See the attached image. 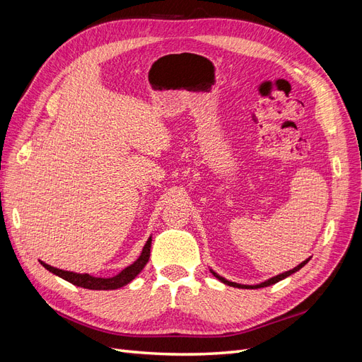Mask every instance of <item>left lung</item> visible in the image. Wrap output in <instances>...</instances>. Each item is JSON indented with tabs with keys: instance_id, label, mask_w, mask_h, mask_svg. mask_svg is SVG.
I'll return each mask as SVG.
<instances>
[{
	"instance_id": "8db88e82",
	"label": "left lung",
	"mask_w": 362,
	"mask_h": 362,
	"mask_svg": "<svg viewBox=\"0 0 362 362\" xmlns=\"http://www.w3.org/2000/svg\"><path fill=\"white\" fill-rule=\"evenodd\" d=\"M311 258H308V259H305V261H302L299 266H296L294 269H291V270H288V272H284V273H279V275H276V276H273V278H270V279H267V281H264V282H259V284H257V286H245V284H237V282H231V281H228V279H225L223 276H221V275H217V273L214 272V270H211L210 269V272L213 273V275L221 281V282H223V284H226V286H229V287H235V288H262V287H269V286H272V284H276V282H279V281H282V279H286L287 276H290V275H293V273H296L298 270H300L306 262H308Z\"/></svg>"
}]
</instances>
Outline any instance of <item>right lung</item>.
Here are the masks:
<instances>
[{
	"mask_svg": "<svg viewBox=\"0 0 362 362\" xmlns=\"http://www.w3.org/2000/svg\"><path fill=\"white\" fill-rule=\"evenodd\" d=\"M151 243H152V237L148 238V242L144 246V250H141L140 257L133 262V264L125 267L122 272H119L113 278H96L89 275V273H75V272L62 270L57 267H52L49 264H45L43 261H40V264L51 273H54V275H57L62 279L74 284L76 287H83L89 290H117L129 284L141 270H144L151 255Z\"/></svg>",
	"mask_w": 362,
	"mask_h": 362,
	"instance_id": "right-lung-1",
	"label": "right lung"
}]
</instances>
